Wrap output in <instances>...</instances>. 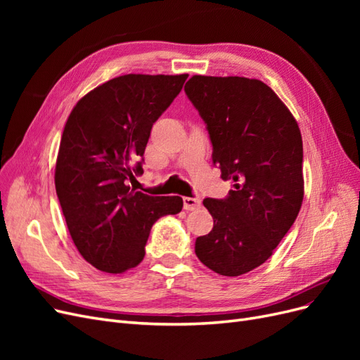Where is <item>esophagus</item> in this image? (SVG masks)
<instances>
[{
  "label": "esophagus",
  "mask_w": 360,
  "mask_h": 360,
  "mask_svg": "<svg viewBox=\"0 0 360 360\" xmlns=\"http://www.w3.org/2000/svg\"><path fill=\"white\" fill-rule=\"evenodd\" d=\"M201 200L200 198H191V197H184L183 198V207L184 210H197L200 209Z\"/></svg>",
  "instance_id": "1"
}]
</instances>
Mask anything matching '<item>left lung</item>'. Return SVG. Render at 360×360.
I'll return each instance as SVG.
<instances>
[{"mask_svg": "<svg viewBox=\"0 0 360 360\" xmlns=\"http://www.w3.org/2000/svg\"><path fill=\"white\" fill-rule=\"evenodd\" d=\"M209 130L212 159L233 189L205 198L213 230L195 254L224 276L261 266L296 221L303 201V144L296 118L269 85L242 76L195 75L184 85Z\"/></svg>", "mask_w": 360, "mask_h": 360, "instance_id": "obj_1", "label": "left lung"}]
</instances>
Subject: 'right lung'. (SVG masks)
Masks as SVG:
<instances>
[{
  "label": "right lung",
  "instance_id": "obj_1",
  "mask_svg": "<svg viewBox=\"0 0 360 360\" xmlns=\"http://www.w3.org/2000/svg\"><path fill=\"white\" fill-rule=\"evenodd\" d=\"M188 75H123L86 93L63 130L56 191L72 240L91 266L123 274L146 255L159 217L181 212L180 197L129 186L143 174L151 127Z\"/></svg>",
  "mask_w": 360,
  "mask_h": 360
}]
</instances>
